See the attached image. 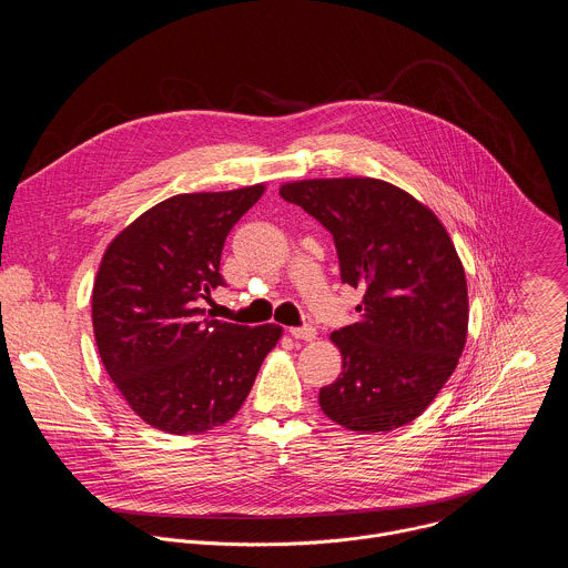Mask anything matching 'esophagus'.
Instances as JSON below:
<instances>
[{
	"instance_id": "1",
	"label": "esophagus",
	"mask_w": 568,
	"mask_h": 568,
	"mask_svg": "<svg viewBox=\"0 0 568 568\" xmlns=\"http://www.w3.org/2000/svg\"><path fill=\"white\" fill-rule=\"evenodd\" d=\"M290 335L294 339H303V342H312L316 339V331L312 326H303V328H290Z\"/></svg>"
}]
</instances>
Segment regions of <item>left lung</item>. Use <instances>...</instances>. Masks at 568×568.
<instances>
[{
	"mask_svg": "<svg viewBox=\"0 0 568 568\" xmlns=\"http://www.w3.org/2000/svg\"><path fill=\"white\" fill-rule=\"evenodd\" d=\"M333 233L342 281L364 292L359 321L335 331L339 377L321 412L351 432H390L418 418L452 377L467 339V283L454 242L414 195L373 178L281 186Z\"/></svg>",
	"mask_w": 568,
	"mask_h": 568,
	"instance_id": "left-lung-1",
	"label": "left lung"
}]
</instances>
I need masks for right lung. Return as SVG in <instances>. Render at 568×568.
Wrapping results in <instances>:
<instances>
[{"label": "right lung", "mask_w": 568, "mask_h": 568, "mask_svg": "<svg viewBox=\"0 0 568 568\" xmlns=\"http://www.w3.org/2000/svg\"><path fill=\"white\" fill-rule=\"evenodd\" d=\"M265 184L182 193L128 224L103 254L92 321L101 362L130 409L166 434L229 423L283 328L209 318L202 298L224 285L220 256Z\"/></svg>", "instance_id": "add662e5"}]
</instances>
